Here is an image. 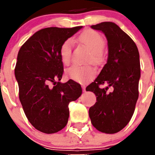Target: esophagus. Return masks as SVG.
<instances>
[{
  "instance_id": "34e87169",
  "label": "esophagus",
  "mask_w": 155,
  "mask_h": 155,
  "mask_svg": "<svg viewBox=\"0 0 155 155\" xmlns=\"http://www.w3.org/2000/svg\"><path fill=\"white\" fill-rule=\"evenodd\" d=\"M82 90H83L84 92L85 91V86H84V85H83V86H82Z\"/></svg>"
}]
</instances>
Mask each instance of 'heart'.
Listing matches in <instances>:
<instances>
[{
  "label": "heart",
  "instance_id": "1",
  "mask_svg": "<svg viewBox=\"0 0 155 155\" xmlns=\"http://www.w3.org/2000/svg\"><path fill=\"white\" fill-rule=\"evenodd\" d=\"M81 43L85 45L91 52L89 61L98 62L101 59V53L105 46V41L102 36L95 31H87L83 33L79 37ZM73 41L69 38L62 43L59 50L61 60L64 64H68L70 62L73 51ZM96 71L91 66H79L73 65L67 70L69 77L79 83H85L91 80L94 76Z\"/></svg>",
  "mask_w": 155,
  "mask_h": 155
}]
</instances>
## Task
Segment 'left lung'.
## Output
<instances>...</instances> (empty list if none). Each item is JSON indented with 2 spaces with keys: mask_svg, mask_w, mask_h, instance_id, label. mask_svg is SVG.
Masks as SVG:
<instances>
[{
  "mask_svg": "<svg viewBox=\"0 0 155 155\" xmlns=\"http://www.w3.org/2000/svg\"><path fill=\"white\" fill-rule=\"evenodd\" d=\"M91 28L105 34L108 58L96 79L86 87L97 97V102L89 109V117L97 130L115 134L129 123L135 110L140 79V54L134 40L114 22L105 21ZM104 84L107 87H99Z\"/></svg>",
  "mask_w": 155,
  "mask_h": 155,
  "instance_id": "left-lung-1",
  "label": "left lung"
}]
</instances>
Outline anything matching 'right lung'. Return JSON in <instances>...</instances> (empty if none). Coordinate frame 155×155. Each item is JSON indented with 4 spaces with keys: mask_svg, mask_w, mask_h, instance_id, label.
Instances as JSON below:
<instances>
[{
    "mask_svg": "<svg viewBox=\"0 0 155 155\" xmlns=\"http://www.w3.org/2000/svg\"><path fill=\"white\" fill-rule=\"evenodd\" d=\"M81 28L41 29L18 51L15 76L20 102L30 123L40 132L54 134L63 129L70 115L69 104L82 94L81 85L75 81L60 82L64 66L59 54L62 43Z\"/></svg>",
    "mask_w": 155,
    "mask_h": 155,
    "instance_id": "1",
    "label": "right lung"
}]
</instances>
